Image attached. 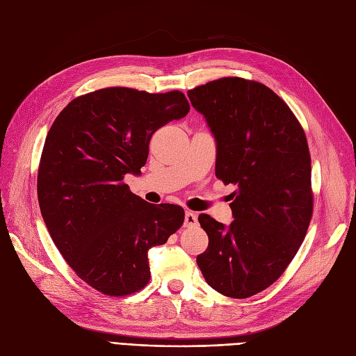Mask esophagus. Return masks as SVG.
Listing matches in <instances>:
<instances>
[{"label":"esophagus","instance_id":"34e87169","mask_svg":"<svg viewBox=\"0 0 356 356\" xmlns=\"http://www.w3.org/2000/svg\"><path fill=\"white\" fill-rule=\"evenodd\" d=\"M184 225H186V227H196V225H197V215L195 212L187 211Z\"/></svg>","mask_w":356,"mask_h":356}]
</instances>
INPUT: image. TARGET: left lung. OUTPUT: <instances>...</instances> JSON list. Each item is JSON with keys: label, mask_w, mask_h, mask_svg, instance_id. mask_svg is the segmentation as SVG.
<instances>
[{"label": "left lung", "mask_w": 356, "mask_h": 356, "mask_svg": "<svg viewBox=\"0 0 356 356\" xmlns=\"http://www.w3.org/2000/svg\"><path fill=\"white\" fill-rule=\"evenodd\" d=\"M217 139L215 175L238 187L227 229L199 215L209 245L202 275L232 298L261 293L282 276L303 243L314 213L305 129L263 83L222 77L187 92Z\"/></svg>", "instance_id": "8db88e82"}]
</instances>
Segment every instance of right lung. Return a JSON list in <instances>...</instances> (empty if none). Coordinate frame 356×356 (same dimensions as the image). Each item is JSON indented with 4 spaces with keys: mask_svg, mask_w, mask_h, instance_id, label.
<instances>
[{
    "mask_svg": "<svg viewBox=\"0 0 356 356\" xmlns=\"http://www.w3.org/2000/svg\"><path fill=\"white\" fill-rule=\"evenodd\" d=\"M188 111L179 90L105 88L72 99L50 127L37 177L42 220L75 275L105 296L141 291L148 250L184 224V209L143 200L124 175L141 172L157 129Z\"/></svg>",
    "mask_w": 356,
    "mask_h": 356,
    "instance_id": "right-lung-1",
    "label": "right lung"
}]
</instances>
